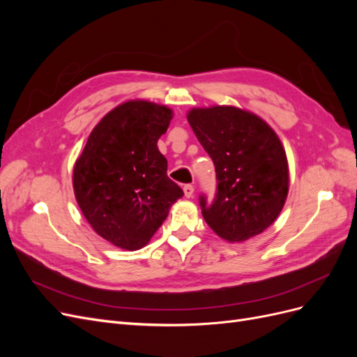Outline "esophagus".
Here are the masks:
<instances>
[{
	"label": "esophagus",
	"instance_id": "1",
	"mask_svg": "<svg viewBox=\"0 0 357 357\" xmlns=\"http://www.w3.org/2000/svg\"><path fill=\"white\" fill-rule=\"evenodd\" d=\"M183 190H185V197L186 198H192L193 197V192H195V188H193L192 185H186L185 188H183Z\"/></svg>",
	"mask_w": 357,
	"mask_h": 357
}]
</instances>
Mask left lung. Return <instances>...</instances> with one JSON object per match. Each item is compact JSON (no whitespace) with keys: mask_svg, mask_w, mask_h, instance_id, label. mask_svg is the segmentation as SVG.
I'll list each match as a JSON object with an SVG mask.
<instances>
[{"mask_svg":"<svg viewBox=\"0 0 357 357\" xmlns=\"http://www.w3.org/2000/svg\"><path fill=\"white\" fill-rule=\"evenodd\" d=\"M188 121L218 178L213 202L199 197L205 222L229 243L264 232L283 210L289 192L287 158L273 128L231 105L192 109Z\"/></svg>","mask_w":357,"mask_h":357,"instance_id":"8db88e82","label":"left lung"}]
</instances>
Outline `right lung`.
I'll use <instances>...</instances> for the list:
<instances>
[{
    "label": "right lung",
    "mask_w": 357,
    "mask_h": 357,
    "mask_svg": "<svg viewBox=\"0 0 357 357\" xmlns=\"http://www.w3.org/2000/svg\"><path fill=\"white\" fill-rule=\"evenodd\" d=\"M171 119L165 105L123 102L93 128L75 160L73 188L79 207L93 231L116 247H144L183 197L158 149Z\"/></svg>",
    "instance_id": "right-lung-1"
}]
</instances>
